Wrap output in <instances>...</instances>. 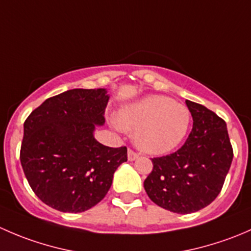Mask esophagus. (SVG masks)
I'll return each instance as SVG.
<instances>
[{"instance_id": "1", "label": "esophagus", "mask_w": 251, "mask_h": 251, "mask_svg": "<svg viewBox=\"0 0 251 251\" xmlns=\"http://www.w3.org/2000/svg\"><path fill=\"white\" fill-rule=\"evenodd\" d=\"M138 156H140V154L136 153V151H132V149H128V151H127V158H128V160H130V161L136 160Z\"/></svg>"}]
</instances>
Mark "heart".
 <instances>
[{
	"mask_svg": "<svg viewBox=\"0 0 251 251\" xmlns=\"http://www.w3.org/2000/svg\"><path fill=\"white\" fill-rule=\"evenodd\" d=\"M191 121L187 105L166 96L153 95L124 108L116 126L135 131V142L142 151L164 154L184 140Z\"/></svg>",
	"mask_w": 251,
	"mask_h": 251,
	"instance_id": "b5f03b06",
	"label": "heart"
}]
</instances>
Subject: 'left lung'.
Wrapping results in <instances>:
<instances>
[{
    "instance_id": "8db88e82",
    "label": "left lung",
    "mask_w": 251,
    "mask_h": 251,
    "mask_svg": "<svg viewBox=\"0 0 251 251\" xmlns=\"http://www.w3.org/2000/svg\"><path fill=\"white\" fill-rule=\"evenodd\" d=\"M193 128L183 146L151 159L144 179L151 201L177 214H191L216 199L231 168L233 148L224 119L198 103L186 100Z\"/></svg>"
}]
</instances>
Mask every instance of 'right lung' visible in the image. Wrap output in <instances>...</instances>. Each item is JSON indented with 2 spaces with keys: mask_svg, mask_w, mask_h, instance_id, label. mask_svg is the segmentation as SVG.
Listing matches in <instances>:
<instances>
[{
  "mask_svg": "<svg viewBox=\"0 0 251 251\" xmlns=\"http://www.w3.org/2000/svg\"><path fill=\"white\" fill-rule=\"evenodd\" d=\"M104 88H74L45 100L24 123L23 171L34 193L62 212H82L100 203L113 175L127 161L125 146L111 148L93 137L105 121Z\"/></svg>",
  "mask_w": 251,
  "mask_h": 251,
  "instance_id": "obj_1",
  "label": "right lung"
}]
</instances>
